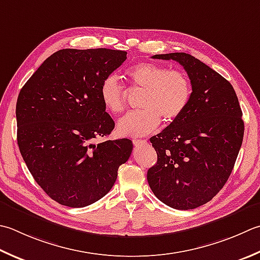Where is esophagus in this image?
<instances>
[{
	"label": "esophagus",
	"mask_w": 260,
	"mask_h": 260,
	"mask_svg": "<svg viewBox=\"0 0 260 260\" xmlns=\"http://www.w3.org/2000/svg\"><path fill=\"white\" fill-rule=\"evenodd\" d=\"M146 143H147L146 140H134V141H133V144H134L136 147L142 146V145H144V144H146Z\"/></svg>",
	"instance_id": "34e87169"
}]
</instances>
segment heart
Here are the masks:
<instances>
[{"label": "heart", "mask_w": 260, "mask_h": 260, "mask_svg": "<svg viewBox=\"0 0 260 260\" xmlns=\"http://www.w3.org/2000/svg\"><path fill=\"white\" fill-rule=\"evenodd\" d=\"M133 86L144 89L141 96L142 109L132 111L118 123L119 134L141 137L159 127L161 118L172 123L185 113L189 106L192 89L188 76L178 70H169L159 64L142 62L126 71ZM100 100L111 114H119L126 107L124 86L115 74L101 81Z\"/></svg>", "instance_id": "obj_1"}]
</instances>
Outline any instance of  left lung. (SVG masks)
Wrapping results in <instances>:
<instances>
[{
  "instance_id": "8db88e82",
  "label": "left lung",
  "mask_w": 260,
  "mask_h": 260,
  "mask_svg": "<svg viewBox=\"0 0 260 260\" xmlns=\"http://www.w3.org/2000/svg\"><path fill=\"white\" fill-rule=\"evenodd\" d=\"M152 58L184 66L192 94L185 113L150 139L157 161L147 171V181L166 205L192 210L210 202L230 177L245 132L242 111L231 83L194 56Z\"/></svg>"
}]
</instances>
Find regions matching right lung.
Returning <instances> with one entry per match:
<instances>
[{"label":"right lung","mask_w":260,"mask_h":260,"mask_svg":"<svg viewBox=\"0 0 260 260\" xmlns=\"http://www.w3.org/2000/svg\"><path fill=\"white\" fill-rule=\"evenodd\" d=\"M126 55L107 48L60 49L20 90V153L36 182L59 204L84 207L99 201L131 156L128 139L94 143L115 127L100 100V83Z\"/></svg>","instance_id":"obj_1"}]
</instances>
